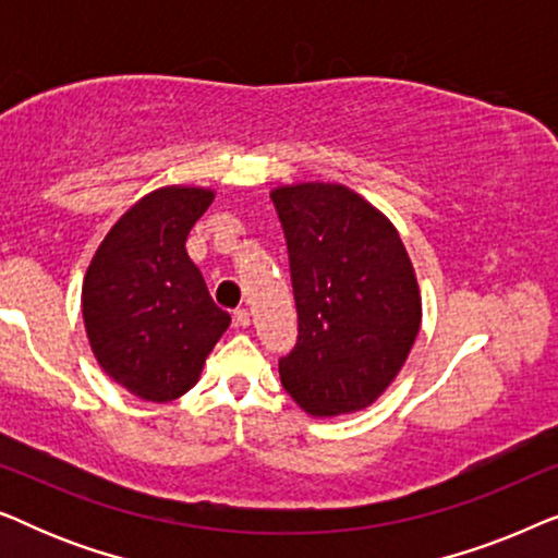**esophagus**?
<instances>
[{"label":"esophagus","instance_id":"1","mask_svg":"<svg viewBox=\"0 0 558 558\" xmlns=\"http://www.w3.org/2000/svg\"><path fill=\"white\" fill-rule=\"evenodd\" d=\"M233 325H235V327H248V325H251L248 310H243V307L235 310V312H233Z\"/></svg>","mask_w":558,"mask_h":558}]
</instances>
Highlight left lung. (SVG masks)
I'll return each mask as SVG.
<instances>
[{
	"mask_svg": "<svg viewBox=\"0 0 558 558\" xmlns=\"http://www.w3.org/2000/svg\"><path fill=\"white\" fill-rule=\"evenodd\" d=\"M284 228L296 345L279 357L287 393L312 416L371 407L401 371L422 296L401 235L345 185L302 182L271 193Z\"/></svg>",
	"mask_w": 558,
	"mask_h": 558,
	"instance_id": "left-lung-1",
	"label": "left lung"
}]
</instances>
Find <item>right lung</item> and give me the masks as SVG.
I'll return each mask as SVG.
<instances>
[{"instance_id":"obj_1","label":"right lung","mask_w":558,"mask_h":558,"mask_svg":"<svg viewBox=\"0 0 558 558\" xmlns=\"http://www.w3.org/2000/svg\"><path fill=\"white\" fill-rule=\"evenodd\" d=\"M213 190L159 187L121 216L83 279V323L96 361L144 401H172L201 378L231 325L190 262L185 241Z\"/></svg>"}]
</instances>
